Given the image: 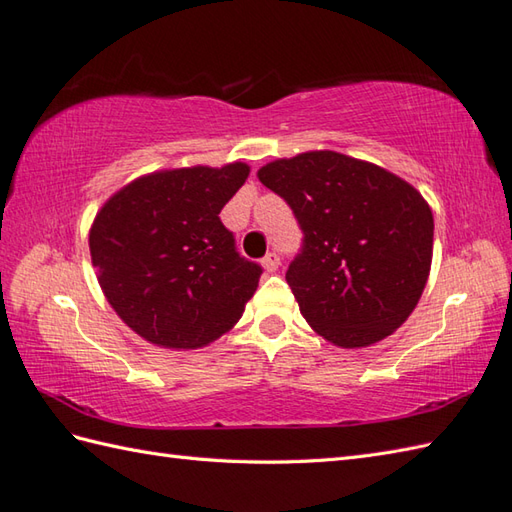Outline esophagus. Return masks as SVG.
Instances as JSON below:
<instances>
[{
	"label": "esophagus",
	"instance_id": "34e87169",
	"mask_svg": "<svg viewBox=\"0 0 512 512\" xmlns=\"http://www.w3.org/2000/svg\"><path fill=\"white\" fill-rule=\"evenodd\" d=\"M280 265V256L276 252H269L265 258H263V267L269 271V274H274V271L278 269Z\"/></svg>",
	"mask_w": 512,
	"mask_h": 512
}]
</instances>
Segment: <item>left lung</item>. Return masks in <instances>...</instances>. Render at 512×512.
<instances>
[{
    "mask_svg": "<svg viewBox=\"0 0 512 512\" xmlns=\"http://www.w3.org/2000/svg\"><path fill=\"white\" fill-rule=\"evenodd\" d=\"M258 179L289 203L304 234L287 282L317 335L366 348L392 335L423 295L434 217L388 170L335 151L269 162Z\"/></svg>",
    "mask_w": 512,
    "mask_h": 512,
    "instance_id": "8db88e82",
    "label": "left lung"
}]
</instances>
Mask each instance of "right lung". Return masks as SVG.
<instances>
[{
    "instance_id": "right-lung-1",
    "label": "right lung",
    "mask_w": 512,
    "mask_h": 512,
    "mask_svg": "<svg viewBox=\"0 0 512 512\" xmlns=\"http://www.w3.org/2000/svg\"><path fill=\"white\" fill-rule=\"evenodd\" d=\"M247 175L243 162L157 170L96 214L89 252L100 289L146 342L201 348L241 320L263 269L236 252L219 212Z\"/></svg>"
}]
</instances>
